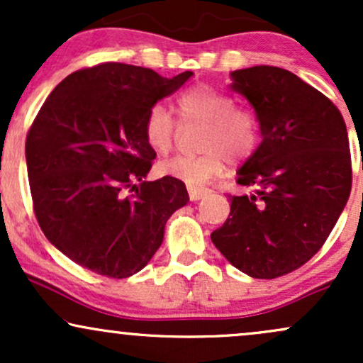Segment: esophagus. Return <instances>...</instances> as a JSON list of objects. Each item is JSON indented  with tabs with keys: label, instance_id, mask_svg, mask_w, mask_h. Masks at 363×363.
I'll return each mask as SVG.
<instances>
[{
	"label": "esophagus",
	"instance_id": "34e87169",
	"mask_svg": "<svg viewBox=\"0 0 363 363\" xmlns=\"http://www.w3.org/2000/svg\"><path fill=\"white\" fill-rule=\"evenodd\" d=\"M206 191L205 189H196V187H189V199L191 201H199L201 198H205Z\"/></svg>",
	"mask_w": 363,
	"mask_h": 363
}]
</instances>
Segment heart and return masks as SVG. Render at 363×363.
I'll use <instances>...</instances> for the list:
<instances>
[{
  "mask_svg": "<svg viewBox=\"0 0 363 363\" xmlns=\"http://www.w3.org/2000/svg\"><path fill=\"white\" fill-rule=\"evenodd\" d=\"M176 107L182 123H201L198 157H174L158 164L157 172L189 187H203L223 174L227 160H247L259 143V123L252 111L235 107L234 99L211 85H194L179 94ZM176 121L164 106L150 107L143 119L145 141L158 155H165L176 138Z\"/></svg>",
  "mask_w": 363,
  "mask_h": 363,
  "instance_id": "heart-1",
  "label": "heart"
}]
</instances>
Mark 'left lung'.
I'll use <instances>...</instances> for the list:
<instances>
[{"instance_id": "left-lung-1", "label": "left lung", "mask_w": 363, "mask_h": 363, "mask_svg": "<svg viewBox=\"0 0 363 363\" xmlns=\"http://www.w3.org/2000/svg\"><path fill=\"white\" fill-rule=\"evenodd\" d=\"M262 141L237 170L251 194L230 196V215L211 242L237 269L272 278L301 268L326 242L352 191L348 133L338 107L277 66L230 73Z\"/></svg>"}]
</instances>
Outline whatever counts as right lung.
Here are the masks:
<instances>
[{"label": "right lung", "instance_id": "1", "mask_svg": "<svg viewBox=\"0 0 363 363\" xmlns=\"http://www.w3.org/2000/svg\"><path fill=\"white\" fill-rule=\"evenodd\" d=\"M191 77L104 62L72 73L45 99L25 141L32 201L49 242L77 264L111 278L138 273L170 215L187 205L179 179L145 181L157 153L143 119ZM129 186L135 194L123 196Z\"/></svg>", "mask_w": 363, "mask_h": 363}]
</instances>
